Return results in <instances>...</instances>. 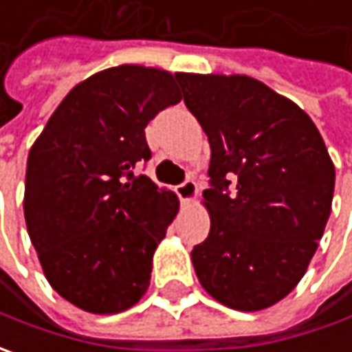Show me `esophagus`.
<instances>
[{
	"mask_svg": "<svg viewBox=\"0 0 352 352\" xmlns=\"http://www.w3.org/2000/svg\"><path fill=\"white\" fill-rule=\"evenodd\" d=\"M176 194H178V197L182 199V201H192L194 197H196L197 194V186L194 180H184L180 186H176Z\"/></svg>",
	"mask_w": 352,
	"mask_h": 352,
	"instance_id": "1",
	"label": "esophagus"
}]
</instances>
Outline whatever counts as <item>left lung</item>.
<instances>
[{
    "label": "left lung",
    "mask_w": 352,
    "mask_h": 352,
    "mask_svg": "<svg viewBox=\"0 0 352 352\" xmlns=\"http://www.w3.org/2000/svg\"><path fill=\"white\" fill-rule=\"evenodd\" d=\"M176 80L211 146V229L192 250L197 278L227 307H270L302 280L329 219L335 168L325 142L305 111L254 78Z\"/></svg>",
    "instance_id": "8db88e82"
}]
</instances>
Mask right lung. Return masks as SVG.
Listing matches in <instances>:
<instances>
[{"label":"right lung","mask_w":352,"mask_h":352,"mask_svg":"<svg viewBox=\"0 0 352 352\" xmlns=\"http://www.w3.org/2000/svg\"><path fill=\"white\" fill-rule=\"evenodd\" d=\"M176 76L123 64L62 100L27 158L25 221L50 286L89 314H119L148 288L178 197L135 168L144 127L182 100Z\"/></svg>","instance_id":"obj_1"}]
</instances>
